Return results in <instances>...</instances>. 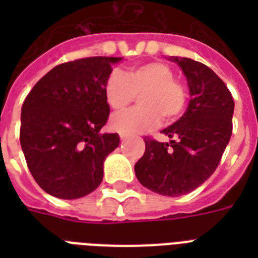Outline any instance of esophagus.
Instances as JSON below:
<instances>
[{
    "label": "esophagus",
    "instance_id": "esophagus-1",
    "mask_svg": "<svg viewBox=\"0 0 258 258\" xmlns=\"http://www.w3.org/2000/svg\"><path fill=\"white\" fill-rule=\"evenodd\" d=\"M128 138V135H125V134H120V139L121 141H125Z\"/></svg>",
    "mask_w": 258,
    "mask_h": 258
}]
</instances>
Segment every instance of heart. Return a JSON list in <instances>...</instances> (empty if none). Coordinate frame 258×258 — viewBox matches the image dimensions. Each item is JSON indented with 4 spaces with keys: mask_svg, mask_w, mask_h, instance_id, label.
<instances>
[{
    "mask_svg": "<svg viewBox=\"0 0 258 258\" xmlns=\"http://www.w3.org/2000/svg\"><path fill=\"white\" fill-rule=\"evenodd\" d=\"M139 95L141 107L111 119V128L125 135L142 134L161 123H172L183 113L187 92L174 80V71L159 61L130 67L123 75L113 71L104 86L107 104L113 112H123Z\"/></svg>",
    "mask_w": 258,
    "mask_h": 258,
    "instance_id": "1",
    "label": "heart"
}]
</instances>
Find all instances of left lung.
Segmentation results:
<instances>
[{"label":"left lung","instance_id":"left-lung-1","mask_svg":"<svg viewBox=\"0 0 258 258\" xmlns=\"http://www.w3.org/2000/svg\"><path fill=\"white\" fill-rule=\"evenodd\" d=\"M187 80L190 101L184 113L161 133L167 143L145 138L146 151L135 165L145 187L166 197L196 190L210 178L232 137L234 101L225 83L209 67L171 56Z\"/></svg>","mask_w":258,"mask_h":258}]
</instances>
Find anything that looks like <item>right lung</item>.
<instances>
[{"label":"right lung","instance_id":"right-lung-1","mask_svg":"<svg viewBox=\"0 0 258 258\" xmlns=\"http://www.w3.org/2000/svg\"><path fill=\"white\" fill-rule=\"evenodd\" d=\"M121 57H87L54 67L36 83L21 108L20 142L38 186L61 200L92 192L105 158L120 142L100 134L108 120L104 86Z\"/></svg>","mask_w":258,"mask_h":258}]
</instances>
